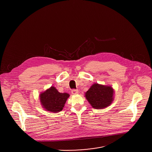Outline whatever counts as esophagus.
<instances>
[{
  "label": "esophagus",
  "instance_id": "1",
  "mask_svg": "<svg viewBox=\"0 0 152 152\" xmlns=\"http://www.w3.org/2000/svg\"><path fill=\"white\" fill-rule=\"evenodd\" d=\"M71 93H72L73 95L78 94V89H72V90L71 91Z\"/></svg>",
  "mask_w": 152,
  "mask_h": 152
}]
</instances>
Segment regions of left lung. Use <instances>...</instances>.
Masks as SVG:
<instances>
[{"instance_id":"left-lung-1","label":"left lung","mask_w":152,"mask_h":152,"mask_svg":"<svg viewBox=\"0 0 152 152\" xmlns=\"http://www.w3.org/2000/svg\"><path fill=\"white\" fill-rule=\"evenodd\" d=\"M113 94V89L110 86L95 83L86 92V98L94 108L104 109L112 104Z\"/></svg>"}]
</instances>
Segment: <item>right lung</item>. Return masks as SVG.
I'll list each match as a JSON object with an SVG mask.
<instances>
[{
  "label": "right lung",
  "mask_w": 152,
  "mask_h": 152,
  "mask_svg": "<svg viewBox=\"0 0 152 152\" xmlns=\"http://www.w3.org/2000/svg\"><path fill=\"white\" fill-rule=\"evenodd\" d=\"M67 93H60L54 87H51L40 95L41 104L45 110L57 113L63 110L66 99Z\"/></svg>",
  "instance_id": "right-lung-1"
}]
</instances>
